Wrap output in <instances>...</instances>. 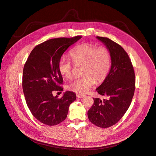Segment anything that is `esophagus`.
Listing matches in <instances>:
<instances>
[{"mask_svg":"<svg viewBox=\"0 0 156 156\" xmlns=\"http://www.w3.org/2000/svg\"><path fill=\"white\" fill-rule=\"evenodd\" d=\"M85 96V95L83 94H76V97L78 98H83Z\"/></svg>","mask_w":156,"mask_h":156,"instance_id":"obj_1","label":"esophagus"}]
</instances>
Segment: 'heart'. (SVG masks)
I'll use <instances>...</instances> for the list:
<instances>
[{"instance_id": "b5f03b06", "label": "heart", "mask_w": 156, "mask_h": 156, "mask_svg": "<svg viewBox=\"0 0 156 156\" xmlns=\"http://www.w3.org/2000/svg\"><path fill=\"white\" fill-rule=\"evenodd\" d=\"M70 56L76 66H82V77L68 85V89L78 94H84L92 87L96 81L104 80L111 67V55L104 47H97L90 43L79 45L70 51ZM58 70L63 77H73V63L62 57L58 63Z\"/></svg>"}]
</instances>
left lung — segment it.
I'll use <instances>...</instances> for the list:
<instances>
[{"label":"left lung","instance_id":"left-lung-1","mask_svg":"<svg viewBox=\"0 0 156 156\" xmlns=\"http://www.w3.org/2000/svg\"><path fill=\"white\" fill-rule=\"evenodd\" d=\"M109 50L111 66L104 81L96 89L107 99L94 98L87 112L91 122L98 127L108 128L121 119L130 105L135 90V74L130 59L123 48L107 37H97Z\"/></svg>","mask_w":156,"mask_h":156}]
</instances>
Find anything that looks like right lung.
Wrapping results in <instances>:
<instances>
[{"label":"right lung","instance_id":"1","mask_svg":"<svg viewBox=\"0 0 156 156\" xmlns=\"http://www.w3.org/2000/svg\"><path fill=\"white\" fill-rule=\"evenodd\" d=\"M81 36L49 39L35 47L23 70L22 87L27 105L39 122L57 125L65 120L69 106L76 99L73 91H66L59 99L54 91H62L63 79L58 70L62 54Z\"/></svg>","mask_w":156,"mask_h":156}]
</instances>
